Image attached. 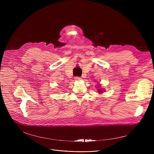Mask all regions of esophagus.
I'll use <instances>...</instances> for the list:
<instances>
[{
    "label": "esophagus",
    "mask_w": 154,
    "mask_h": 154,
    "mask_svg": "<svg viewBox=\"0 0 154 154\" xmlns=\"http://www.w3.org/2000/svg\"><path fill=\"white\" fill-rule=\"evenodd\" d=\"M81 77H75V80H77V81H79V80H81Z\"/></svg>",
    "instance_id": "obj_1"
}]
</instances>
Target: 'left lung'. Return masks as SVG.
Returning a JSON list of instances; mask_svg holds the SVG:
<instances>
[{
  "instance_id": "1",
  "label": "left lung",
  "mask_w": 154,
  "mask_h": 154,
  "mask_svg": "<svg viewBox=\"0 0 154 154\" xmlns=\"http://www.w3.org/2000/svg\"><path fill=\"white\" fill-rule=\"evenodd\" d=\"M99 91V92H100H100H102V89H101V90H100V91Z\"/></svg>"
}]
</instances>
